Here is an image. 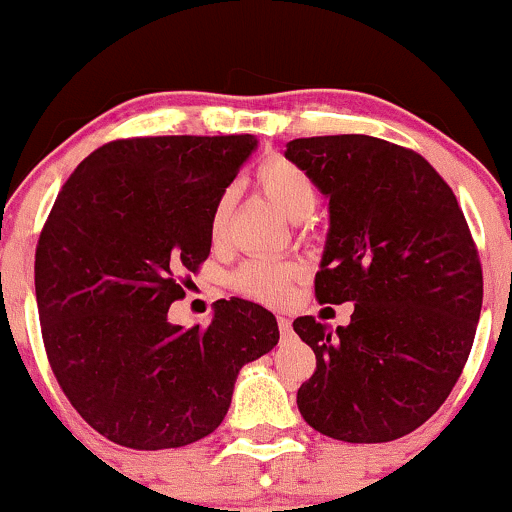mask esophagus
<instances>
[{
	"instance_id": "esophagus-1",
	"label": "esophagus",
	"mask_w": 512,
	"mask_h": 512,
	"mask_svg": "<svg viewBox=\"0 0 512 512\" xmlns=\"http://www.w3.org/2000/svg\"><path fill=\"white\" fill-rule=\"evenodd\" d=\"M278 329H280V334H290V329H293V322H290V317L278 315Z\"/></svg>"
}]
</instances>
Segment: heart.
<instances>
[{
    "label": "heart",
    "mask_w": 512,
    "mask_h": 512,
    "mask_svg": "<svg viewBox=\"0 0 512 512\" xmlns=\"http://www.w3.org/2000/svg\"><path fill=\"white\" fill-rule=\"evenodd\" d=\"M256 180L261 190L271 197L273 205L293 222H302L315 210L317 205V188L310 175L293 161L283 156L268 158L256 170ZM229 210H232V192H224L214 205L210 217V232L214 239L222 236L227 227ZM298 276V266L288 261H280L276 256H256L249 258L239 271L234 273V285L241 293L261 302L276 305L288 295L290 280Z\"/></svg>",
    "instance_id": "1"
}]
</instances>
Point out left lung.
<instances>
[{
	"mask_svg": "<svg viewBox=\"0 0 512 512\" xmlns=\"http://www.w3.org/2000/svg\"><path fill=\"white\" fill-rule=\"evenodd\" d=\"M285 158L329 200L315 293L354 302L337 332L315 317L293 329L317 356L300 415L327 437L390 442L452 393L481 317V263L452 188L415 151L364 134L285 144Z\"/></svg>",
	"mask_w": 512,
	"mask_h": 512,
	"instance_id": "8db88e82",
	"label": "left lung"
}]
</instances>
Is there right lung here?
<instances>
[{
    "label": "right lung",
    "mask_w": 512,
    "mask_h": 512,
    "mask_svg": "<svg viewBox=\"0 0 512 512\" xmlns=\"http://www.w3.org/2000/svg\"><path fill=\"white\" fill-rule=\"evenodd\" d=\"M256 136H151L97 148L60 190L36 249L43 344L82 420L131 449L222 425L241 366L278 344L273 312L214 302L210 327L168 320L210 256V217ZM188 285V283H185Z\"/></svg>",
    "instance_id": "add662e5"
}]
</instances>
